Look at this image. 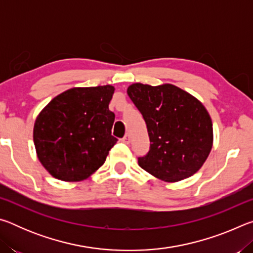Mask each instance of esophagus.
I'll use <instances>...</instances> for the list:
<instances>
[{
    "label": "esophagus",
    "instance_id": "obj_1",
    "mask_svg": "<svg viewBox=\"0 0 253 253\" xmlns=\"http://www.w3.org/2000/svg\"><path fill=\"white\" fill-rule=\"evenodd\" d=\"M122 142L123 143H125V144H129V142H130V136L129 135H125V137H124V138L122 139Z\"/></svg>",
    "mask_w": 253,
    "mask_h": 253
}]
</instances>
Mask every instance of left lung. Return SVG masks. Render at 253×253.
I'll list each match as a JSON object with an SVG mask.
<instances>
[{
    "mask_svg": "<svg viewBox=\"0 0 253 253\" xmlns=\"http://www.w3.org/2000/svg\"><path fill=\"white\" fill-rule=\"evenodd\" d=\"M127 93L143 115L151 147L138 165L165 182L195 174L213 145L211 117L202 102L170 84H132Z\"/></svg>",
    "mask_w": 253,
    "mask_h": 253,
    "instance_id": "1",
    "label": "left lung"
}]
</instances>
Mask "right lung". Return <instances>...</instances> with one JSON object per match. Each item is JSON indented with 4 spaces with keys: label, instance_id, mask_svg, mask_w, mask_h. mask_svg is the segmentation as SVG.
Instances as JSON below:
<instances>
[{
    "label": "right lung",
    "instance_id": "obj_1",
    "mask_svg": "<svg viewBox=\"0 0 253 253\" xmlns=\"http://www.w3.org/2000/svg\"><path fill=\"white\" fill-rule=\"evenodd\" d=\"M115 88L76 87L60 93L38 115L33 142L38 158L53 177L65 182L88 178L104 164L117 142L111 135Z\"/></svg>",
    "mask_w": 253,
    "mask_h": 253
}]
</instances>
